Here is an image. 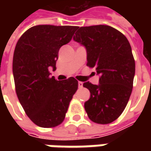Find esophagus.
<instances>
[{"label":"esophagus","instance_id":"34e87169","mask_svg":"<svg viewBox=\"0 0 151 151\" xmlns=\"http://www.w3.org/2000/svg\"><path fill=\"white\" fill-rule=\"evenodd\" d=\"M82 86H83V82H78V87H79V88H82Z\"/></svg>","mask_w":151,"mask_h":151}]
</instances>
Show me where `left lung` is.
Wrapping results in <instances>:
<instances>
[{
	"mask_svg": "<svg viewBox=\"0 0 151 151\" xmlns=\"http://www.w3.org/2000/svg\"><path fill=\"white\" fill-rule=\"evenodd\" d=\"M73 40L86 47V65L100 75L99 85L83 84L91 92L86 111L95 123H111L124 111L133 90L135 60L129 42L107 25L78 27Z\"/></svg>",
	"mask_w": 151,
	"mask_h": 151,
	"instance_id": "left-lung-1",
	"label": "left lung"
}]
</instances>
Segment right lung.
Wrapping results in <instances>:
<instances>
[{
    "instance_id": "add662e5",
    "label": "right lung",
    "mask_w": 151,
    "mask_h": 151,
    "mask_svg": "<svg viewBox=\"0 0 151 151\" xmlns=\"http://www.w3.org/2000/svg\"><path fill=\"white\" fill-rule=\"evenodd\" d=\"M78 27L38 25L25 31L15 47L13 73L18 100L31 120L42 128L62 123L78 87L74 78L57 81L56 70L60 47L68 43Z\"/></svg>"
}]
</instances>
